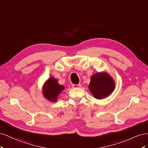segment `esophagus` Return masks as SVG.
Instances as JSON below:
<instances>
[{"mask_svg":"<svg viewBox=\"0 0 148 148\" xmlns=\"http://www.w3.org/2000/svg\"><path fill=\"white\" fill-rule=\"evenodd\" d=\"M81 87H82V85L80 84H73L72 85V88H81Z\"/></svg>","mask_w":148,"mask_h":148,"instance_id":"34e87169","label":"esophagus"}]
</instances>
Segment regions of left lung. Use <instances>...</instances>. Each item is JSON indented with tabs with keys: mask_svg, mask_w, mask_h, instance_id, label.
<instances>
[{
	"mask_svg": "<svg viewBox=\"0 0 148 148\" xmlns=\"http://www.w3.org/2000/svg\"><path fill=\"white\" fill-rule=\"evenodd\" d=\"M115 84L111 76L105 71L97 72L91 77L89 89L97 99H104L114 90Z\"/></svg>",
	"mask_w": 148,
	"mask_h": 148,
	"instance_id": "8db88e82",
	"label": "left lung"
}]
</instances>
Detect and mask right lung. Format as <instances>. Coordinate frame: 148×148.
Instances as JSON below:
<instances>
[{
	"label": "right lung",
	"instance_id": "add662e5",
	"mask_svg": "<svg viewBox=\"0 0 148 148\" xmlns=\"http://www.w3.org/2000/svg\"><path fill=\"white\" fill-rule=\"evenodd\" d=\"M64 89L65 87L59 84L57 79L50 77L43 85L42 94L46 99L54 102L57 101L58 96Z\"/></svg>",
	"mask_w": 148,
	"mask_h": 148
}]
</instances>
